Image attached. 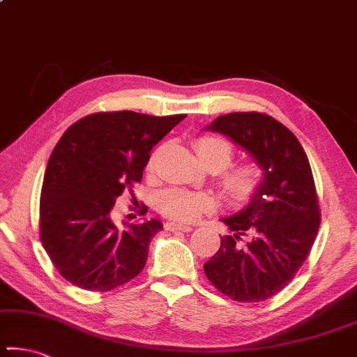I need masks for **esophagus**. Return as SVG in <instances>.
Listing matches in <instances>:
<instances>
[{
  "mask_svg": "<svg viewBox=\"0 0 357 357\" xmlns=\"http://www.w3.org/2000/svg\"><path fill=\"white\" fill-rule=\"evenodd\" d=\"M164 229L169 230V231H191L190 225H178V224H174V222H167L166 225H164Z\"/></svg>",
  "mask_w": 357,
  "mask_h": 357,
  "instance_id": "obj_1",
  "label": "esophagus"
}]
</instances>
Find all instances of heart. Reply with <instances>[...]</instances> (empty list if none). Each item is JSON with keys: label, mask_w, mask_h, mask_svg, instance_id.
I'll return each mask as SVG.
<instances>
[{"label": "heart", "mask_w": 357, "mask_h": 357, "mask_svg": "<svg viewBox=\"0 0 357 357\" xmlns=\"http://www.w3.org/2000/svg\"><path fill=\"white\" fill-rule=\"evenodd\" d=\"M195 151L201 162L209 170L220 172V185L231 204L251 203L259 195L264 182V172L257 162L245 161L228 167L234 159V148L224 138L201 135L195 140ZM149 167H153V164ZM214 206L211 196L180 188L162 191L158 198V209L169 219L193 222Z\"/></svg>", "instance_id": "1"}]
</instances>
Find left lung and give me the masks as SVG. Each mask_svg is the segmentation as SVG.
Masks as SVG:
<instances>
[{"mask_svg":"<svg viewBox=\"0 0 357 357\" xmlns=\"http://www.w3.org/2000/svg\"><path fill=\"white\" fill-rule=\"evenodd\" d=\"M208 128L245 148L264 169V182L246 209L222 219L231 235L222 236L204 273L234 301H266L293 280L317 236L311 164L290 128L266 112H230Z\"/></svg>","mask_w":357,"mask_h":357,"instance_id":"8db88e82","label":"left lung"}]
</instances>
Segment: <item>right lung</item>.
<instances>
[{
  "label": "right lung",
  "mask_w": 357,
  "mask_h": 357,
  "mask_svg": "<svg viewBox=\"0 0 357 357\" xmlns=\"http://www.w3.org/2000/svg\"><path fill=\"white\" fill-rule=\"evenodd\" d=\"M187 114L95 112L67 128L51 153L40 198V240L72 285L111 291L143 271L158 219L119 230L111 209L142 182L153 146ZM148 211V209H146Z\"/></svg>",
  "instance_id": "1"
}]
</instances>
